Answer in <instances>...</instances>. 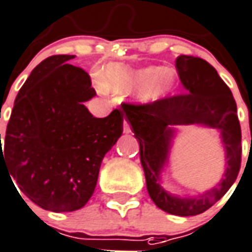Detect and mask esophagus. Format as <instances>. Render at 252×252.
<instances>
[{
    "instance_id": "esophagus-1",
    "label": "esophagus",
    "mask_w": 252,
    "mask_h": 252,
    "mask_svg": "<svg viewBox=\"0 0 252 252\" xmlns=\"http://www.w3.org/2000/svg\"><path fill=\"white\" fill-rule=\"evenodd\" d=\"M124 132L125 134H130L131 132V127H130L127 121H124Z\"/></svg>"
}]
</instances>
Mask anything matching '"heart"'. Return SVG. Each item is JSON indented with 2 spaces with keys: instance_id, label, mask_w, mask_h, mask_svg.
<instances>
[{
  "instance_id": "obj_1",
  "label": "heart",
  "mask_w": 252,
  "mask_h": 252,
  "mask_svg": "<svg viewBox=\"0 0 252 252\" xmlns=\"http://www.w3.org/2000/svg\"><path fill=\"white\" fill-rule=\"evenodd\" d=\"M178 75L174 69L151 65L132 69L121 63H109L101 72L98 88L114 94H134L139 104H154L165 98L177 87Z\"/></svg>"
}]
</instances>
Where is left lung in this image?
Masks as SVG:
<instances>
[{
	"instance_id": "obj_1",
	"label": "left lung",
	"mask_w": 252,
	"mask_h": 252,
	"mask_svg": "<svg viewBox=\"0 0 252 252\" xmlns=\"http://www.w3.org/2000/svg\"><path fill=\"white\" fill-rule=\"evenodd\" d=\"M183 94L147 105H122V114L139 142V154L147 190L164 212L195 216L220 200L235 182L241 168V126L237 104L229 87L213 66L202 58L180 56L176 61ZM181 126L215 128L225 151V170L216 187L198 195L181 197L162 185L172 143Z\"/></svg>"
}]
</instances>
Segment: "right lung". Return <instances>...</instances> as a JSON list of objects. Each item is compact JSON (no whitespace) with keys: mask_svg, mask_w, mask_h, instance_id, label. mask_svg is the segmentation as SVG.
<instances>
[{"mask_svg":"<svg viewBox=\"0 0 252 252\" xmlns=\"http://www.w3.org/2000/svg\"><path fill=\"white\" fill-rule=\"evenodd\" d=\"M72 58L52 56L32 70L14 102L3 152L0 134V168L30 200L52 212L86 206L102 158L124 131L120 110L105 118L90 113L84 102L96 92L87 72L70 65Z\"/></svg>","mask_w":252,"mask_h":252,"instance_id":"obj_1","label":"right lung"}]
</instances>
